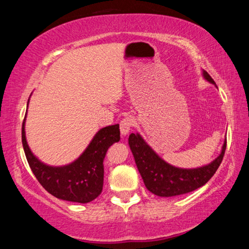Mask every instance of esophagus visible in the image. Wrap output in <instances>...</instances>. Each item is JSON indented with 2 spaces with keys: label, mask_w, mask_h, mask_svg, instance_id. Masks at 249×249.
Listing matches in <instances>:
<instances>
[{
  "label": "esophagus",
  "mask_w": 249,
  "mask_h": 249,
  "mask_svg": "<svg viewBox=\"0 0 249 249\" xmlns=\"http://www.w3.org/2000/svg\"><path fill=\"white\" fill-rule=\"evenodd\" d=\"M133 120L130 119V117H124L123 120L121 121V124H120V129H121V134L123 135V136H126L129 133L130 128L133 127Z\"/></svg>",
  "instance_id": "34e87169"
}]
</instances>
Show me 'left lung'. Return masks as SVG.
<instances>
[{"instance_id":"1","label":"left lung","mask_w":249,"mask_h":249,"mask_svg":"<svg viewBox=\"0 0 249 249\" xmlns=\"http://www.w3.org/2000/svg\"><path fill=\"white\" fill-rule=\"evenodd\" d=\"M203 77L215 84L206 71H203ZM128 144L146 188L156 196L166 197L184 195L204 185L220 167L226 149L225 140L222 153L209 165L195 169H182L171 166L160 158L140 134H130Z\"/></svg>"}]
</instances>
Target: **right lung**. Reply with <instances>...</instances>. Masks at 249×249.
I'll list each match as a JSON object with an SVG mask.
<instances>
[{
    "label": "right lung",
    "mask_w": 249,
    "mask_h": 249,
    "mask_svg": "<svg viewBox=\"0 0 249 249\" xmlns=\"http://www.w3.org/2000/svg\"><path fill=\"white\" fill-rule=\"evenodd\" d=\"M120 141V125L100 129L80 157L64 167L47 166L37 159L29 149L25 136V119L22 126V142L25 156L38 182L46 191L58 199L88 203L98 197L103 189L107 151Z\"/></svg>",
    "instance_id": "add662e5"
}]
</instances>
